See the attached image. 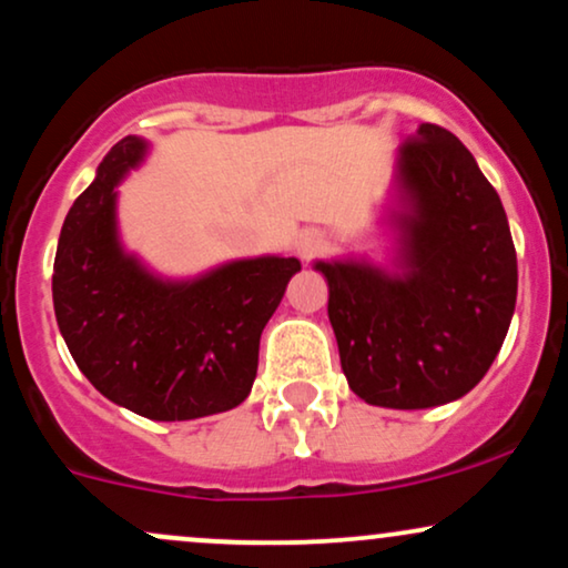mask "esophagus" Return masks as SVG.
<instances>
[{
    "mask_svg": "<svg viewBox=\"0 0 568 568\" xmlns=\"http://www.w3.org/2000/svg\"><path fill=\"white\" fill-rule=\"evenodd\" d=\"M293 247H296V256L302 258V262H310L312 256H317V253H321L325 247L323 232L302 230L296 234V243H293Z\"/></svg>",
    "mask_w": 568,
    "mask_h": 568,
    "instance_id": "esophagus-1",
    "label": "esophagus"
}]
</instances>
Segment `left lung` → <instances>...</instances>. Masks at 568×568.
Returning a JSON list of instances; mask_svg holds the SVG:
<instances>
[{"label": "left lung", "mask_w": 568, "mask_h": 568, "mask_svg": "<svg viewBox=\"0 0 568 568\" xmlns=\"http://www.w3.org/2000/svg\"><path fill=\"white\" fill-rule=\"evenodd\" d=\"M382 224L393 264L363 253L312 262L349 389L400 410L459 400L491 368L518 296L497 189L454 133L422 122L397 149Z\"/></svg>", "instance_id": "obj_1"}]
</instances>
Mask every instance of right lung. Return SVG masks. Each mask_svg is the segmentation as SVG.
I'll list each match as a JSON object with an SVG mask.
<instances>
[{"instance_id": "right-lung-1", "label": "right lung", "mask_w": 568, "mask_h": 568, "mask_svg": "<svg viewBox=\"0 0 568 568\" xmlns=\"http://www.w3.org/2000/svg\"><path fill=\"white\" fill-rule=\"evenodd\" d=\"M152 143H114L63 221L53 306L63 342L88 382L116 406L154 422L221 414L245 400L258 338L298 258H232L192 277H165L128 251L116 186Z\"/></svg>"}]
</instances>
